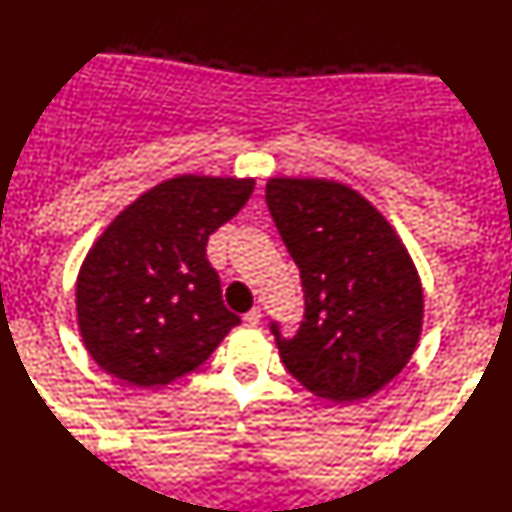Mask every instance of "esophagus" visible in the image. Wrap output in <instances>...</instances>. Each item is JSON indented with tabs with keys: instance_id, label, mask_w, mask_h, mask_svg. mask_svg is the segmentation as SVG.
<instances>
[{
	"instance_id": "esophagus-1",
	"label": "esophagus",
	"mask_w": 512,
	"mask_h": 512,
	"mask_svg": "<svg viewBox=\"0 0 512 512\" xmlns=\"http://www.w3.org/2000/svg\"><path fill=\"white\" fill-rule=\"evenodd\" d=\"M245 319V323H248V326H260V321H262V312H260V307H252L248 314L243 316Z\"/></svg>"
}]
</instances>
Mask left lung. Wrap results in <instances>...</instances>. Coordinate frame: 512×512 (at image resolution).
I'll return each mask as SVG.
<instances>
[{
  "instance_id": "1",
  "label": "left lung",
  "mask_w": 512,
  "mask_h": 512,
  "mask_svg": "<svg viewBox=\"0 0 512 512\" xmlns=\"http://www.w3.org/2000/svg\"><path fill=\"white\" fill-rule=\"evenodd\" d=\"M267 205L300 269L304 321L278 354L316 397H371L409 364L423 328V288L390 222L345 184L269 179Z\"/></svg>"
}]
</instances>
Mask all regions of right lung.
Instances as JSON below:
<instances>
[{
	"instance_id": "right-lung-1",
	"label": "right lung",
	"mask_w": 512,
	"mask_h": 512,
	"mask_svg": "<svg viewBox=\"0 0 512 512\" xmlns=\"http://www.w3.org/2000/svg\"><path fill=\"white\" fill-rule=\"evenodd\" d=\"M252 189L255 179L181 174L108 224L77 276V323L103 371L137 387L167 385L241 323L224 307L205 248Z\"/></svg>"
}]
</instances>
